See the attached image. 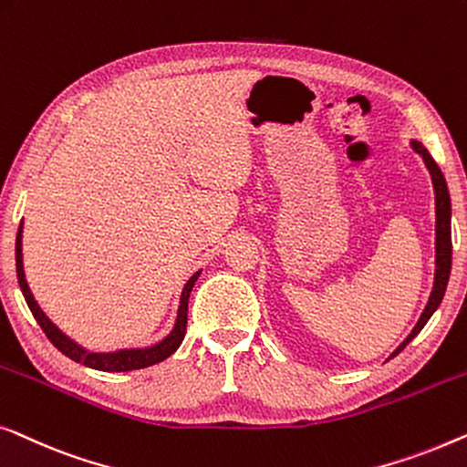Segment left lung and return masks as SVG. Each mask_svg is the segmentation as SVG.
Listing matches in <instances>:
<instances>
[{"label":"left lung","mask_w":467,"mask_h":467,"mask_svg":"<svg viewBox=\"0 0 467 467\" xmlns=\"http://www.w3.org/2000/svg\"><path fill=\"white\" fill-rule=\"evenodd\" d=\"M410 148L421 156L425 167H428L430 175H431V183H433V194H436V273H433V287L430 294L428 305H425L421 317H419L417 326L412 327V332L406 337L402 343L398 345V349L391 353V358H396L400 351L404 349L406 345L410 343L412 338L417 337L419 332L423 330V326L428 324L430 317L436 313V308L440 306V302L444 298L446 285H449V277H451V260H452V243H451V194H449V186H446V180L442 175V171L436 165V161L431 159L428 150L423 148L421 141L410 140Z\"/></svg>","instance_id":"8db88e82"}]
</instances>
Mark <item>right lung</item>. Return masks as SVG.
<instances>
[{"label": "right lung", "instance_id": "add662e5", "mask_svg": "<svg viewBox=\"0 0 467 467\" xmlns=\"http://www.w3.org/2000/svg\"><path fill=\"white\" fill-rule=\"evenodd\" d=\"M201 271H196L192 277L186 281L183 285L182 296H180V306H177V317L175 324L171 327V332L165 338H161L159 343L148 345V347H127V349H116V351H90L80 343H76L74 338H69L63 330H58V326L52 324L42 308H39L37 300L29 290L27 279H25V268H23V222L18 226L16 234V277L18 285H21V292L25 300H27L29 311L34 313L36 321L42 327L46 337L50 338V343L57 347L63 356L74 359L78 364H84L87 368H93V370L101 372H129V370H140V368H148L152 364H159L169 356H173L177 347L182 345L183 337H186V324H188V298L190 292L199 279Z\"/></svg>", "mask_w": 467, "mask_h": 467}]
</instances>
